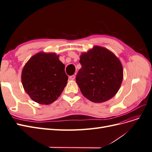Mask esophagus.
Segmentation results:
<instances>
[{
    "label": "esophagus",
    "mask_w": 152,
    "mask_h": 152,
    "mask_svg": "<svg viewBox=\"0 0 152 152\" xmlns=\"http://www.w3.org/2000/svg\"><path fill=\"white\" fill-rule=\"evenodd\" d=\"M69 79H70V80H74L75 79V76L74 75H71V76L69 77Z\"/></svg>",
    "instance_id": "esophagus-1"
}]
</instances>
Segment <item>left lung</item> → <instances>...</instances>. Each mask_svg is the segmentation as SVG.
Returning <instances> with one entry per match:
<instances>
[{
  "label": "left lung",
  "mask_w": 152,
  "mask_h": 152,
  "mask_svg": "<svg viewBox=\"0 0 152 152\" xmlns=\"http://www.w3.org/2000/svg\"><path fill=\"white\" fill-rule=\"evenodd\" d=\"M79 62L82 68L76 75V82L86 98L102 103L117 94L123 79V68L113 53L94 46L82 54Z\"/></svg>",
  "instance_id": "obj_1"
}]
</instances>
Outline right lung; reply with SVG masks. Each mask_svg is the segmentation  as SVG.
Here are the masks:
<instances>
[{
  "label": "right lung",
  "instance_id": "right-lung-1",
  "mask_svg": "<svg viewBox=\"0 0 152 152\" xmlns=\"http://www.w3.org/2000/svg\"><path fill=\"white\" fill-rule=\"evenodd\" d=\"M67 80L65 65L55 53L34 55L26 63L21 73L26 93L34 102L42 104H49L56 100Z\"/></svg>",
  "mask_w": 152,
  "mask_h": 152
}]
</instances>
